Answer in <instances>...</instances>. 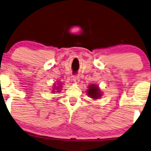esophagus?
<instances>
[{
	"instance_id": "34e87169",
	"label": "esophagus",
	"mask_w": 151,
	"mask_h": 151,
	"mask_svg": "<svg viewBox=\"0 0 151 151\" xmlns=\"http://www.w3.org/2000/svg\"><path fill=\"white\" fill-rule=\"evenodd\" d=\"M73 81L75 83H78L80 82L79 76H74L73 77Z\"/></svg>"
}]
</instances>
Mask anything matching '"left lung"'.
I'll return each mask as SVG.
<instances>
[{
    "mask_svg": "<svg viewBox=\"0 0 151 151\" xmlns=\"http://www.w3.org/2000/svg\"><path fill=\"white\" fill-rule=\"evenodd\" d=\"M88 89L87 90L86 93L89 97L94 99H98L101 97V92L100 91L98 85L91 84L90 86H88Z\"/></svg>",
    "mask_w": 151,
    "mask_h": 151,
    "instance_id": "obj_1",
    "label": "left lung"
}]
</instances>
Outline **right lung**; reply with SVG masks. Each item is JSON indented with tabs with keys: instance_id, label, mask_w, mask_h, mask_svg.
Instances as JSON below:
<instances>
[{
	"instance_id": "obj_1",
	"label": "right lung",
	"mask_w": 151,
	"mask_h": 151,
	"mask_svg": "<svg viewBox=\"0 0 151 151\" xmlns=\"http://www.w3.org/2000/svg\"><path fill=\"white\" fill-rule=\"evenodd\" d=\"M59 83H58V84H59ZM61 87H62V84H59V85H58V86H56V88H54L53 89V91H52V92H53V93H54V92L56 91V93H59ZM54 88H55V87H54ZM56 90H57L56 91H55Z\"/></svg>"
}]
</instances>
